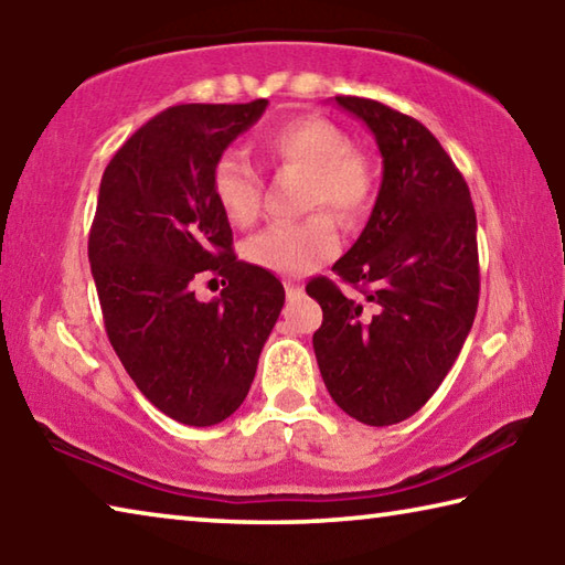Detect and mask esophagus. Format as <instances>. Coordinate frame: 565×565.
<instances>
[{"label": "esophagus", "mask_w": 565, "mask_h": 565, "mask_svg": "<svg viewBox=\"0 0 565 565\" xmlns=\"http://www.w3.org/2000/svg\"><path fill=\"white\" fill-rule=\"evenodd\" d=\"M284 286H286V296H289V299H299V296L303 294V286L294 284V281H284Z\"/></svg>", "instance_id": "esophagus-1"}]
</instances>
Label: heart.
Listing matches in <instances>:
<instances>
[{
	"label": "heart",
	"mask_w": 565,
	"mask_h": 565,
	"mask_svg": "<svg viewBox=\"0 0 565 565\" xmlns=\"http://www.w3.org/2000/svg\"><path fill=\"white\" fill-rule=\"evenodd\" d=\"M259 149L271 167L303 171V206H327L341 224H353L369 212L376 196V171L351 137L323 117H296L266 129ZM264 179L242 151L226 149L212 169V194L234 226H248L262 212ZM339 234L327 212L301 222H281L246 238L244 256L259 269L301 276L331 259Z\"/></svg>",
	"instance_id": "1"
}]
</instances>
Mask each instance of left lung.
<instances>
[{"instance_id": "1", "label": "left lung", "mask_w": 565, "mask_h": 565, "mask_svg": "<svg viewBox=\"0 0 565 565\" xmlns=\"http://www.w3.org/2000/svg\"><path fill=\"white\" fill-rule=\"evenodd\" d=\"M374 131L384 181L337 281L306 294L323 321L313 351L331 398L366 426L398 424L434 396L461 353L478 309L476 212L466 179L424 124L386 104L337 97Z\"/></svg>"}]
</instances>
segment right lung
Returning <instances> with one entry per match:
<instances>
[{
    "label": "right lung",
    "instance_id": "obj_1",
    "mask_svg": "<svg viewBox=\"0 0 565 565\" xmlns=\"http://www.w3.org/2000/svg\"><path fill=\"white\" fill-rule=\"evenodd\" d=\"M266 104L169 107L102 177L89 264L104 329L141 394L186 426L222 424L242 406L284 306L271 271L236 259L212 194L216 159ZM202 275L225 286L206 305L193 296Z\"/></svg>",
    "mask_w": 565,
    "mask_h": 565
}]
</instances>
